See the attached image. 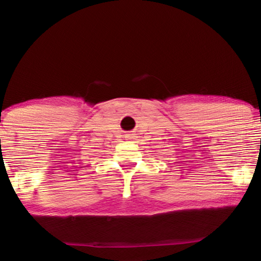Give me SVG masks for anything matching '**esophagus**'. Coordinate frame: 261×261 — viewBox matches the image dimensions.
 I'll return each mask as SVG.
<instances>
[{
    "instance_id": "esophagus-1",
    "label": "esophagus",
    "mask_w": 261,
    "mask_h": 261,
    "mask_svg": "<svg viewBox=\"0 0 261 261\" xmlns=\"http://www.w3.org/2000/svg\"><path fill=\"white\" fill-rule=\"evenodd\" d=\"M126 138H127V140H133V138H134V137H133V136H131V135H127V137H126Z\"/></svg>"
}]
</instances>
